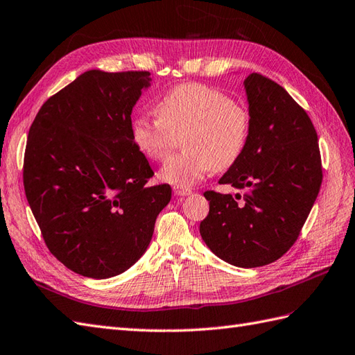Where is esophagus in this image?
I'll list each match as a JSON object with an SVG mask.
<instances>
[{
    "label": "esophagus",
    "instance_id": "1",
    "mask_svg": "<svg viewBox=\"0 0 355 355\" xmlns=\"http://www.w3.org/2000/svg\"><path fill=\"white\" fill-rule=\"evenodd\" d=\"M174 193L177 195V196H187V195H191L192 193V191L191 189H187V187H174Z\"/></svg>",
    "mask_w": 355,
    "mask_h": 355
}]
</instances>
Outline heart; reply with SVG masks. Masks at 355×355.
<instances>
[{
  "label": "heart",
  "instance_id": "b5f03b06",
  "mask_svg": "<svg viewBox=\"0 0 355 355\" xmlns=\"http://www.w3.org/2000/svg\"><path fill=\"white\" fill-rule=\"evenodd\" d=\"M155 114L157 118H136L131 139L146 159L162 162L183 135L184 151L160 169V178L172 186L191 187L213 169H230L248 145V109L215 87L200 83L175 86L155 104Z\"/></svg>",
  "mask_w": 355,
  "mask_h": 355
}]
</instances>
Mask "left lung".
Wrapping results in <instances>:
<instances>
[{
  "instance_id": "left-lung-1",
  "label": "left lung",
  "mask_w": 355,
  "mask_h": 355,
  "mask_svg": "<svg viewBox=\"0 0 355 355\" xmlns=\"http://www.w3.org/2000/svg\"><path fill=\"white\" fill-rule=\"evenodd\" d=\"M243 85L250 140L219 183L245 193L205 192L210 210L200 233L230 265L259 268L278 260L298 239L322 183V163L309 114L282 86L255 72Z\"/></svg>"
}]
</instances>
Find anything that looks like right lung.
<instances>
[{"mask_svg":"<svg viewBox=\"0 0 355 355\" xmlns=\"http://www.w3.org/2000/svg\"><path fill=\"white\" fill-rule=\"evenodd\" d=\"M146 71H86L44 103L33 121L24 189L44 241L63 265L110 278L142 257L171 186L131 139V112Z\"/></svg>","mask_w":355,"mask_h":355,"instance_id":"1","label":"right lung"}]
</instances>
